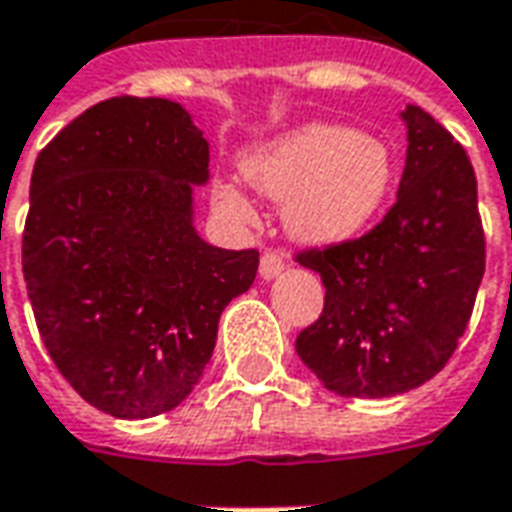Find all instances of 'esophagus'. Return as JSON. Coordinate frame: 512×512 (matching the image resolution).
<instances>
[{"instance_id": "obj_1", "label": "esophagus", "mask_w": 512, "mask_h": 512, "mask_svg": "<svg viewBox=\"0 0 512 512\" xmlns=\"http://www.w3.org/2000/svg\"><path fill=\"white\" fill-rule=\"evenodd\" d=\"M285 271V257L279 255V252H263V257H260V277L263 279H274L279 277Z\"/></svg>"}]
</instances>
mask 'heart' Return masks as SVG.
Returning a JSON list of instances; mask_svg holds the SVG:
<instances>
[{
    "instance_id": "obj_1",
    "label": "heart",
    "mask_w": 512,
    "mask_h": 512,
    "mask_svg": "<svg viewBox=\"0 0 512 512\" xmlns=\"http://www.w3.org/2000/svg\"><path fill=\"white\" fill-rule=\"evenodd\" d=\"M246 178L274 202H285V224L310 246L345 244L381 211L395 164L384 142L348 126L310 123L257 147L244 161ZM216 197L235 216H252L241 186L222 183Z\"/></svg>"
}]
</instances>
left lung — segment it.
<instances>
[{
    "instance_id": "obj_1",
    "label": "left lung",
    "mask_w": 512,
    "mask_h": 512,
    "mask_svg": "<svg viewBox=\"0 0 512 512\" xmlns=\"http://www.w3.org/2000/svg\"><path fill=\"white\" fill-rule=\"evenodd\" d=\"M395 205L362 238L299 252L326 288L296 354L343 397H395L450 362L485 271L477 178L461 142L408 104Z\"/></svg>"
}]
</instances>
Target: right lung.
Here are the masks:
<instances>
[{
	"label": "right lung",
	"instance_id": "right-lung-1",
	"mask_svg": "<svg viewBox=\"0 0 512 512\" xmlns=\"http://www.w3.org/2000/svg\"><path fill=\"white\" fill-rule=\"evenodd\" d=\"M208 142L167 98H109L40 150L21 266L65 381L104 414L183 403L211 362L219 315L252 288L257 249L194 230Z\"/></svg>",
	"mask_w": 512,
	"mask_h": 512
}]
</instances>
